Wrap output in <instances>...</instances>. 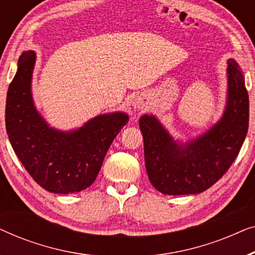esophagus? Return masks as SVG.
<instances>
[{"instance_id": "obj_1", "label": "esophagus", "mask_w": 255, "mask_h": 255, "mask_svg": "<svg viewBox=\"0 0 255 255\" xmlns=\"http://www.w3.org/2000/svg\"><path fill=\"white\" fill-rule=\"evenodd\" d=\"M133 104H134L135 109H144V108L146 107V103L142 100H140V99L135 100Z\"/></svg>"}]
</instances>
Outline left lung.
Segmentation results:
<instances>
[{"instance_id": "obj_1", "label": "left lung", "mask_w": 255, "mask_h": 255, "mask_svg": "<svg viewBox=\"0 0 255 255\" xmlns=\"http://www.w3.org/2000/svg\"><path fill=\"white\" fill-rule=\"evenodd\" d=\"M228 65L224 115L204 134L180 144L153 115L139 120L146 170L160 193L200 194L217 182L239 154L249 130V93L238 64L229 59Z\"/></svg>"}]
</instances>
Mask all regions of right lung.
I'll use <instances>...</instances> for the list:
<instances>
[{
	"mask_svg": "<svg viewBox=\"0 0 255 255\" xmlns=\"http://www.w3.org/2000/svg\"><path fill=\"white\" fill-rule=\"evenodd\" d=\"M36 53L20 55L6 94L5 128L24 168L45 190L79 193L96 180L111 142L128 123L125 113L104 114L76 130L48 127L34 107L31 79Z\"/></svg>",
	"mask_w": 255,
	"mask_h": 255,
	"instance_id": "1",
	"label": "right lung"
}]
</instances>
